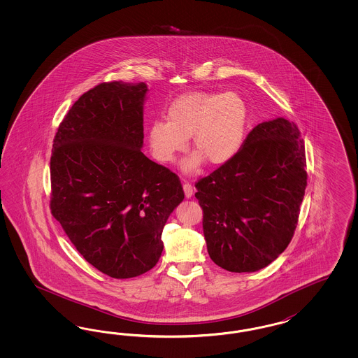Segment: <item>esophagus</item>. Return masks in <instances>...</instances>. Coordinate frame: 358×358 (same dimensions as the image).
Segmentation results:
<instances>
[{
    "mask_svg": "<svg viewBox=\"0 0 358 358\" xmlns=\"http://www.w3.org/2000/svg\"><path fill=\"white\" fill-rule=\"evenodd\" d=\"M184 192L186 198H190L192 195L194 194V189L189 182H184Z\"/></svg>",
    "mask_w": 358,
    "mask_h": 358,
    "instance_id": "obj_1",
    "label": "esophagus"
}]
</instances>
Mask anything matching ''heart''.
Instances as JSON below:
<instances>
[{"mask_svg":"<svg viewBox=\"0 0 358 358\" xmlns=\"http://www.w3.org/2000/svg\"><path fill=\"white\" fill-rule=\"evenodd\" d=\"M165 120L152 122L147 131L153 157L173 163L190 138L195 153L182 168L193 173L203 162L217 168L238 156L245 135L247 106L235 92H190L174 99Z\"/></svg>","mask_w":358,"mask_h":358,"instance_id":"obj_1","label":"heart"}]
</instances>
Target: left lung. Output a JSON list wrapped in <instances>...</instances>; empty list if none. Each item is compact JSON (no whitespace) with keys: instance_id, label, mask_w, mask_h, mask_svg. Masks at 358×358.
Listing matches in <instances>:
<instances>
[{"instance_id":"left-lung-1","label":"left lung","mask_w":358,"mask_h":358,"mask_svg":"<svg viewBox=\"0 0 358 358\" xmlns=\"http://www.w3.org/2000/svg\"><path fill=\"white\" fill-rule=\"evenodd\" d=\"M301 132L285 118L250 131L238 156L195 182L207 252L228 271H260L294 236L304 189Z\"/></svg>"}]
</instances>
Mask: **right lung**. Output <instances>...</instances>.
<instances>
[{"instance_id":"1","label":"right lung","mask_w":358,"mask_h":358,"mask_svg":"<svg viewBox=\"0 0 358 358\" xmlns=\"http://www.w3.org/2000/svg\"><path fill=\"white\" fill-rule=\"evenodd\" d=\"M144 83H102L55 135L50 208L80 255L113 278L151 271L163 228L184 199L177 174L143 152Z\"/></svg>"}]
</instances>
